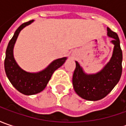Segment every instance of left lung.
<instances>
[{"instance_id": "1", "label": "left lung", "mask_w": 126, "mask_h": 126, "mask_svg": "<svg viewBox=\"0 0 126 126\" xmlns=\"http://www.w3.org/2000/svg\"><path fill=\"white\" fill-rule=\"evenodd\" d=\"M108 36L114 45L112 57L102 70L93 74H85L78 62L73 74L72 83L76 94L90 101L104 98L118 83L122 74L123 55L116 33L107 28Z\"/></svg>"}]
</instances>
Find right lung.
I'll list each match as a JSON object with an SVG mask.
<instances>
[{
  "mask_svg": "<svg viewBox=\"0 0 126 126\" xmlns=\"http://www.w3.org/2000/svg\"><path fill=\"white\" fill-rule=\"evenodd\" d=\"M33 22V20L25 22L18 27L8 43L4 62L5 71L9 80L19 92L26 95L35 94L43 91L54 71L63 65L66 60V57L55 60L51 62L44 70L37 73L27 72L19 67L13 55L14 46L21 30Z\"/></svg>",
  "mask_w": 126,
  "mask_h": 126,
  "instance_id": "1",
  "label": "right lung"
}]
</instances>
